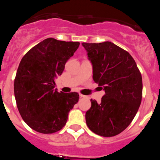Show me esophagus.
Instances as JSON below:
<instances>
[{"instance_id": "34e87169", "label": "esophagus", "mask_w": 160, "mask_h": 160, "mask_svg": "<svg viewBox=\"0 0 160 160\" xmlns=\"http://www.w3.org/2000/svg\"><path fill=\"white\" fill-rule=\"evenodd\" d=\"M79 96H80V98H85V97H86V96H84V95H82V94H80Z\"/></svg>"}]
</instances>
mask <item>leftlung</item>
Returning <instances> with one entry per match:
<instances>
[{
  "mask_svg": "<svg viewBox=\"0 0 160 160\" xmlns=\"http://www.w3.org/2000/svg\"><path fill=\"white\" fill-rule=\"evenodd\" d=\"M92 65V78L105 95L91 99L85 113L88 128L103 137L122 132L135 117L142 96V78L130 53L111 42H82Z\"/></svg>",
  "mask_w": 160,
  "mask_h": 160,
  "instance_id": "1",
  "label": "left lung"
}]
</instances>
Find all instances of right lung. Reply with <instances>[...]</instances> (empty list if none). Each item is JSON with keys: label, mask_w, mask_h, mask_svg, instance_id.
Segmentation results:
<instances>
[{"label": "right lung", "mask_w": 160, "mask_h": 160, "mask_svg": "<svg viewBox=\"0 0 160 160\" xmlns=\"http://www.w3.org/2000/svg\"><path fill=\"white\" fill-rule=\"evenodd\" d=\"M79 44L48 38L22 59L14 83L15 97L23 121L36 132L51 134L62 129L78 102V93L58 92L54 87Z\"/></svg>", "instance_id": "add662e5"}]
</instances>
